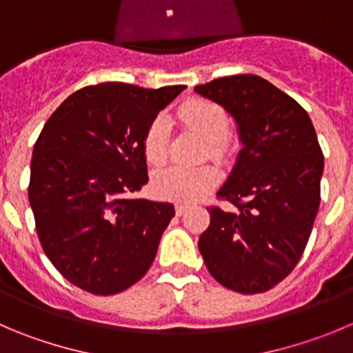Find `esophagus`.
<instances>
[{"label": "esophagus", "instance_id": "obj_1", "mask_svg": "<svg viewBox=\"0 0 353 353\" xmlns=\"http://www.w3.org/2000/svg\"><path fill=\"white\" fill-rule=\"evenodd\" d=\"M188 210V205H184V203H177L176 205V214L177 216H183L184 212H186Z\"/></svg>", "mask_w": 353, "mask_h": 353}]
</instances>
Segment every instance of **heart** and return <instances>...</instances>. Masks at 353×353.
I'll return each mask as SVG.
<instances>
[{"label":"heart","mask_w":353,"mask_h":353,"mask_svg":"<svg viewBox=\"0 0 353 353\" xmlns=\"http://www.w3.org/2000/svg\"><path fill=\"white\" fill-rule=\"evenodd\" d=\"M179 118L186 127L195 130L207 141L209 157L221 160L226 153L230 118L216 102L205 99H192L179 108ZM144 157L150 163L158 165L169 154V123L165 117L150 121L143 136ZM217 183V170L212 165L199 167H165L153 176L151 190L161 200L192 203L202 199Z\"/></svg>","instance_id":"b5f03b06"}]
</instances>
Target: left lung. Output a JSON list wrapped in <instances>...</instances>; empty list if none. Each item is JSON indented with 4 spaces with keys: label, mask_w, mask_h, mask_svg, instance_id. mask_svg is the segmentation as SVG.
I'll return each instance as SVG.
<instances>
[{
    "label": "left lung",
    "mask_w": 353,
    "mask_h": 353,
    "mask_svg": "<svg viewBox=\"0 0 353 353\" xmlns=\"http://www.w3.org/2000/svg\"><path fill=\"white\" fill-rule=\"evenodd\" d=\"M195 92L232 114L242 143L217 192L233 210L210 207L200 254L225 288L266 292L294 270L314 228L324 172L317 134L294 99L256 74L217 78Z\"/></svg>",
    "instance_id": "obj_1"
}]
</instances>
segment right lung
I'll list each match as a JSON object with an SVG mask.
<instances>
[{"instance_id":"1","label":"right lung","mask_w":353,"mask_h":353,"mask_svg":"<svg viewBox=\"0 0 353 353\" xmlns=\"http://www.w3.org/2000/svg\"><path fill=\"white\" fill-rule=\"evenodd\" d=\"M184 85L99 83L69 95L32 150L29 203L43 251L64 279L110 296L150 270L174 205L137 199L143 136Z\"/></svg>"}]
</instances>
